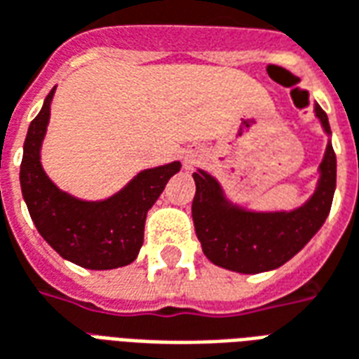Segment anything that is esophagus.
<instances>
[{"instance_id": "1", "label": "esophagus", "mask_w": 359, "mask_h": 359, "mask_svg": "<svg viewBox=\"0 0 359 359\" xmlns=\"http://www.w3.org/2000/svg\"><path fill=\"white\" fill-rule=\"evenodd\" d=\"M193 164H195V158H193V156H187V158H185V166L191 168Z\"/></svg>"}]
</instances>
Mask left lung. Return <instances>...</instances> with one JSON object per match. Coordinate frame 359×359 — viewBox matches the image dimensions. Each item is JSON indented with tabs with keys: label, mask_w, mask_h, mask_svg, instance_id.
I'll list each match as a JSON object with an SVG mask.
<instances>
[{
	"label": "left lung",
	"mask_w": 359,
	"mask_h": 359,
	"mask_svg": "<svg viewBox=\"0 0 359 359\" xmlns=\"http://www.w3.org/2000/svg\"><path fill=\"white\" fill-rule=\"evenodd\" d=\"M315 116L330 135L329 118L319 104ZM197 191L191 215L203 253L215 265L233 273L257 274L284 265L319 232L329 216L337 187V156L330 141L319 166V182L311 199L296 210L253 212L226 199L215 177L203 170L193 174Z\"/></svg>",
	"instance_id": "8db88e82"
}]
</instances>
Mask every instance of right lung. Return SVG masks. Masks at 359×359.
<instances>
[{"label":"right lung","instance_id":"obj_1","mask_svg":"<svg viewBox=\"0 0 359 359\" xmlns=\"http://www.w3.org/2000/svg\"><path fill=\"white\" fill-rule=\"evenodd\" d=\"M53 86L44 106L30 121L21 162L22 199L36 230L63 259L93 271H108L133 263L143 245L149 208L180 172V162L143 170L104 201H81L62 191L46 175L40 149L50 121Z\"/></svg>","mask_w":359,"mask_h":359}]
</instances>
